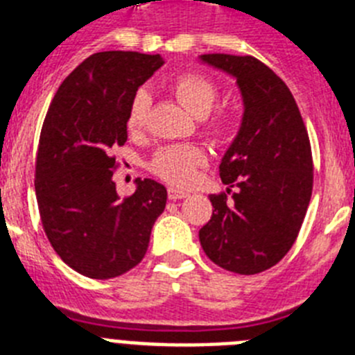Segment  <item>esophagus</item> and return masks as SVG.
<instances>
[{
    "instance_id": "34e87169",
    "label": "esophagus",
    "mask_w": 355,
    "mask_h": 355,
    "mask_svg": "<svg viewBox=\"0 0 355 355\" xmlns=\"http://www.w3.org/2000/svg\"><path fill=\"white\" fill-rule=\"evenodd\" d=\"M168 199L171 200H180V199H184V197H188V193L184 192V190H180V188H174V187H168Z\"/></svg>"
}]
</instances>
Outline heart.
<instances>
[{"label": "heart", "instance_id": "b5f03b06", "mask_svg": "<svg viewBox=\"0 0 355 355\" xmlns=\"http://www.w3.org/2000/svg\"><path fill=\"white\" fill-rule=\"evenodd\" d=\"M175 99L197 119H205L206 130L213 137H225L233 128V114L227 110H216L220 89L213 78L202 72L188 71L180 74L171 85ZM150 97L144 89L137 90L128 106L126 124L130 133L139 135L149 124ZM206 162V155L193 146H167L153 156L149 167L158 178L172 184L184 187L196 178L197 168Z\"/></svg>", "mask_w": 355, "mask_h": 355}]
</instances>
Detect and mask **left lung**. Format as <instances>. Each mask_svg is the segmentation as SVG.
<instances>
[{
	"mask_svg": "<svg viewBox=\"0 0 355 355\" xmlns=\"http://www.w3.org/2000/svg\"><path fill=\"white\" fill-rule=\"evenodd\" d=\"M236 78L243 96L240 133L222 158L225 192L199 231L206 256L241 275L277 265L299 236L313 192L309 135L293 94L268 65L247 55L200 56Z\"/></svg>",
	"mask_w": 355,
	"mask_h": 355,
	"instance_id": "left-lung-1",
	"label": "left lung"
}]
</instances>
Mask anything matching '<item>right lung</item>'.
<instances>
[{
	"label": "right lung",
	"instance_id": "1",
	"mask_svg": "<svg viewBox=\"0 0 355 355\" xmlns=\"http://www.w3.org/2000/svg\"><path fill=\"white\" fill-rule=\"evenodd\" d=\"M163 65L159 55L94 53L56 90L44 119L35 158V193L44 233L78 274L112 279L144 259L167 190L137 180L117 196L114 149L128 140V106Z\"/></svg>",
	"mask_w": 355,
	"mask_h": 355
}]
</instances>
